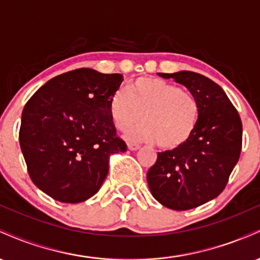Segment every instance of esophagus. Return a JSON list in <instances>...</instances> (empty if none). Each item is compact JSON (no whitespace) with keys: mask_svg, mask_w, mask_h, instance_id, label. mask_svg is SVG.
<instances>
[{"mask_svg":"<svg viewBox=\"0 0 260 260\" xmlns=\"http://www.w3.org/2000/svg\"><path fill=\"white\" fill-rule=\"evenodd\" d=\"M140 148V145L139 144H136V143H129V144H128V149H129V150H138V149Z\"/></svg>","mask_w":260,"mask_h":260,"instance_id":"1","label":"esophagus"}]
</instances>
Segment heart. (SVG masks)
Returning a JSON list of instances; mask_svg holds the SVG:
<instances>
[{
  "mask_svg": "<svg viewBox=\"0 0 260 260\" xmlns=\"http://www.w3.org/2000/svg\"><path fill=\"white\" fill-rule=\"evenodd\" d=\"M132 142L155 143L164 149L184 144L194 132L199 118V103L193 92L154 77H142L117 91L110 101L113 126L127 132Z\"/></svg>",
  "mask_w": 260,
  "mask_h": 260,
  "instance_id": "b5f03b06",
  "label": "heart"
}]
</instances>
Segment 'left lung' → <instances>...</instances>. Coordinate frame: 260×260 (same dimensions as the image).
Wrapping results in <instances>:
<instances>
[{"instance_id": "obj_1", "label": "left lung", "mask_w": 260, "mask_h": 260, "mask_svg": "<svg viewBox=\"0 0 260 260\" xmlns=\"http://www.w3.org/2000/svg\"><path fill=\"white\" fill-rule=\"evenodd\" d=\"M194 94L199 118L184 144L157 153L147 180L151 194L164 207L188 210L222 192L242 149V121L228 95L202 74L181 71L157 73Z\"/></svg>"}]
</instances>
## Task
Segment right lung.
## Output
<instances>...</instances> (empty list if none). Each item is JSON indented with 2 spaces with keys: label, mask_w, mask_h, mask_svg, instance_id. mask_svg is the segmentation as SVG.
<instances>
[{
  "label": "right lung",
  "mask_w": 260,
  "mask_h": 260,
  "mask_svg": "<svg viewBox=\"0 0 260 260\" xmlns=\"http://www.w3.org/2000/svg\"><path fill=\"white\" fill-rule=\"evenodd\" d=\"M123 76L79 68L45 83L22 113L19 144L32 183L62 203L100 189L112 154L127 150L110 117Z\"/></svg>",
  "instance_id": "right-lung-1"
}]
</instances>
